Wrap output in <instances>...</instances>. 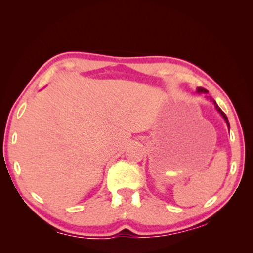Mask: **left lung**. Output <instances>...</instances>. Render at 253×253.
I'll use <instances>...</instances> for the list:
<instances>
[{
  "mask_svg": "<svg viewBox=\"0 0 253 253\" xmlns=\"http://www.w3.org/2000/svg\"><path fill=\"white\" fill-rule=\"evenodd\" d=\"M196 92H197L198 94H208V90L203 89V88H197V91H196ZM207 98H208V96H207ZM209 100L212 102V103L214 104V107H215V109H216V111L219 113V114H221V116L224 118V121L226 122V125H227V127H228V130H229L230 126H229V122H228V118H227V116L225 115V113H224L221 109H219V107H218V105L216 104V102H215V101H214V100H213V99H211V98H209Z\"/></svg>",
  "mask_w": 253,
  "mask_h": 253,
  "instance_id": "1",
  "label": "left lung"
}]
</instances>
